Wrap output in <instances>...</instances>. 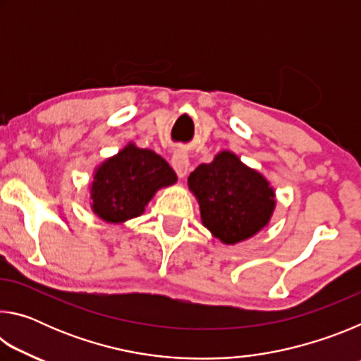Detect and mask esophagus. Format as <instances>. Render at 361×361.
<instances>
[{
    "mask_svg": "<svg viewBox=\"0 0 361 361\" xmlns=\"http://www.w3.org/2000/svg\"><path fill=\"white\" fill-rule=\"evenodd\" d=\"M172 167L178 175V178H185L189 172V157L185 149H176L172 157Z\"/></svg>",
    "mask_w": 361,
    "mask_h": 361,
    "instance_id": "1",
    "label": "esophagus"
}]
</instances>
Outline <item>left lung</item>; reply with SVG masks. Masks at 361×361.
Wrapping results in <instances>:
<instances>
[{
	"instance_id": "obj_1",
	"label": "left lung",
	"mask_w": 361,
	"mask_h": 361,
	"mask_svg": "<svg viewBox=\"0 0 361 361\" xmlns=\"http://www.w3.org/2000/svg\"><path fill=\"white\" fill-rule=\"evenodd\" d=\"M189 191L199 202L200 221L224 245L252 239L276 210V189L235 152L223 149L189 175Z\"/></svg>"
}]
</instances>
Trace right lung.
I'll list each match as a JSON object with an SVG mask.
<instances>
[{
    "label": "right lung",
    "mask_w": 361,
    "mask_h": 361,
    "mask_svg": "<svg viewBox=\"0 0 361 361\" xmlns=\"http://www.w3.org/2000/svg\"><path fill=\"white\" fill-rule=\"evenodd\" d=\"M176 180L166 159L129 142L95 167L89 185L90 210L105 223L122 224L143 215L159 189Z\"/></svg>",
    "instance_id": "obj_1"
}]
</instances>
